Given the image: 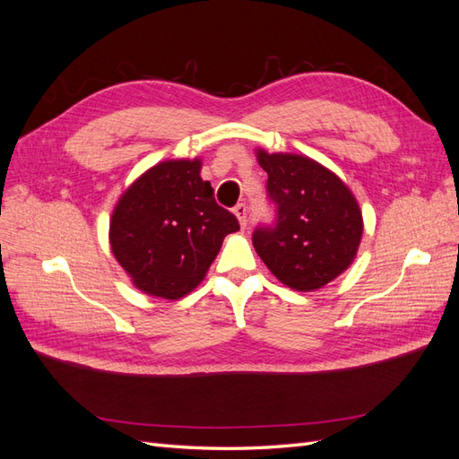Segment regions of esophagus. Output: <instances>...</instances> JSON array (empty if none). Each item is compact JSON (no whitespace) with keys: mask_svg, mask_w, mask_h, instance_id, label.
I'll return each instance as SVG.
<instances>
[{"mask_svg":"<svg viewBox=\"0 0 459 459\" xmlns=\"http://www.w3.org/2000/svg\"><path fill=\"white\" fill-rule=\"evenodd\" d=\"M233 214L238 216V220H239V226L245 230L247 228V206L241 203V204H238L233 208Z\"/></svg>","mask_w":459,"mask_h":459,"instance_id":"1","label":"esophagus"}]
</instances>
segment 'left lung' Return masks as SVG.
Here are the masks:
<instances>
[{"label":"left lung","mask_w":459,"mask_h":459,"mask_svg":"<svg viewBox=\"0 0 459 459\" xmlns=\"http://www.w3.org/2000/svg\"><path fill=\"white\" fill-rule=\"evenodd\" d=\"M256 159L275 204L273 224L253 233L258 256L290 289L327 285L351 266L362 239V212L352 191L308 157L258 149Z\"/></svg>","instance_id":"8db88e82"}]
</instances>
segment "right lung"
<instances>
[{"label": "right lung", "instance_id": "right-lung-1", "mask_svg": "<svg viewBox=\"0 0 459 459\" xmlns=\"http://www.w3.org/2000/svg\"><path fill=\"white\" fill-rule=\"evenodd\" d=\"M239 221L214 201L201 160H164L124 191L108 239L120 266L147 295L176 300L195 289Z\"/></svg>", "mask_w": 459, "mask_h": 459}]
</instances>
